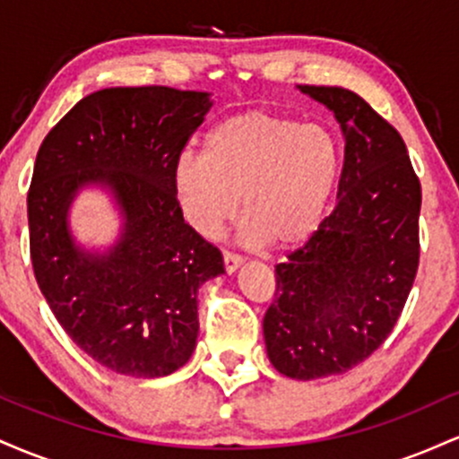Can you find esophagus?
<instances>
[{
	"label": "esophagus",
	"mask_w": 459,
	"mask_h": 459,
	"mask_svg": "<svg viewBox=\"0 0 459 459\" xmlns=\"http://www.w3.org/2000/svg\"><path fill=\"white\" fill-rule=\"evenodd\" d=\"M241 265V256L235 252H224V270L226 273H235Z\"/></svg>",
	"instance_id": "34e87169"
}]
</instances>
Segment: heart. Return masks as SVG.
Returning <instances> with one entry per match:
<instances>
[{"instance_id": "heart-1", "label": "heart", "mask_w": 459, "mask_h": 459, "mask_svg": "<svg viewBox=\"0 0 459 459\" xmlns=\"http://www.w3.org/2000/svg\"><path fill=\"white\" fill-rule=\"evenodd\" d=\"M341 172L343 149L334 131L252 109L215 125L203 155L183 152L172 189L198 235H218L241 198L244 239L293 250L319 230Z\"/></svg>"}]
</instances>
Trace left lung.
<instances>
[{
  "mask_svg": "<svg viewBox=\"0 0 459 459\" xmlns=\"http://www.w3.org/2000/svg\"><path fill=\"white\" fill-rule=\"evenodd\" d=\"M298 88L334 114L345 138L334 212L278 263L263 317L272 365L307 382L360 365L397 324L419 267L420 183L402 135L365 99Z\"/></svg>",
  "mask_w": 459,
  "mask_h": 459,
  "instance_id": "obj_1",
  "label": "left lung"
}]
</instances>
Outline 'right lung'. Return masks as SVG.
I'll list each match as a JSON object with an SVG mask.
<instances>
[{"label": "right lung", "instance_id": "1", "mask_svg": "<svg viewBox=\"0 0 459 459\" xmlns=\"http://www.w3.org/2000/svg\"><path fill=\"white\" fill-rule=\"evenodd\" d=\"M212 94L166 86L83 97L40 144L28 192L40 291L79 350L129 377L170 376L198 339V289L222 255L186 224L172 168L212 109ZM83 186H101L124 226L108 251L79 247L67 224Z\"/></svg>", "mask_w": 459, "mask_h": 459}]
</instances>
